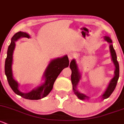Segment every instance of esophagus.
Segmentation results:
<instances>
[{"mask_svg": "<svg viewBox=\"0 0 124 124\" xmlns=\"http://www.w3.org/2000/svg\"><path fill=\"white\" fill-rule=\"evenodd\" d=\"M68 58L70 61H71V59H72L75 57V54H74V53H72V52H70V53H68Z\"/></svg>", "mask_w": 124, "mask_h": 124, "instance_id": "obj_1", "label": "esophagus"}]
</instances>
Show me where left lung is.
I'll use <instances>...</instances> for the list:
<instances>
[{
    "label": "left lung",
    "instance_id": "obj_1",
    "mask_svg": "<svg viewBox=\"0 0 124 124\" xmlns=\"http://www.w3.org/2000/svg\"><path fill=\"white\" fill-rule=\"evenodd\" d=\"M104 39L110 44L109 48H110V53H111L112 60L113 62L114 63L115 67V70L114 72L115 75L114 78L110 80L109 85H108V87H107L106 91H105V93L103 94V95L101 96L102 99H105L108 98L111 95V94L114 91L116 86L117 82H118L119 76V63H118V61H117L116 54V52L115 51L114 47H113L112 44V41L110 37H108V36H105L104 37ZM70 67L71 68V71H72V74H71V82H72V88L74 93L77 95L78 98L79 99H88L89 97L88 96L84 94L80 93V92L78 91L77 88V87L79 81V79H81V74L79 72V70L78 68L77 64L76 61H75V59H73L71 61L70 65Z\"/></svg>",
    "mask_w": 124,
    "mask_h": 124
}]
</instances>
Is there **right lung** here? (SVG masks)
<instances>
[{
    "mask_svg": "<svg viewBox=\"0 0 124 124\" xmlns=\"http://www.w3.org/2000/svg\"><path fill=\"white\" fill-rule=\"evenodd\" d=\"M21 37L30 36L27 33L22 31L16 32L11 39V42L9 46L7 52V57L5 60V72L10 88L14 93L21 96L23 98L29 100H39L43 98L49 94L53 88V84L61 71L69 66V59L66 55L61 58H56L50 61L43 74L45 80L42 84L34 88L31 92L27 93H22L18 89L19 84L13 78L12 65L13 61V52L15 47V41Z\"/></svg>",
    "mask_w": 124,
    "mask_h": 124,
    "instance_id": "1",
    "label": "right lung"
}]
</instances>
